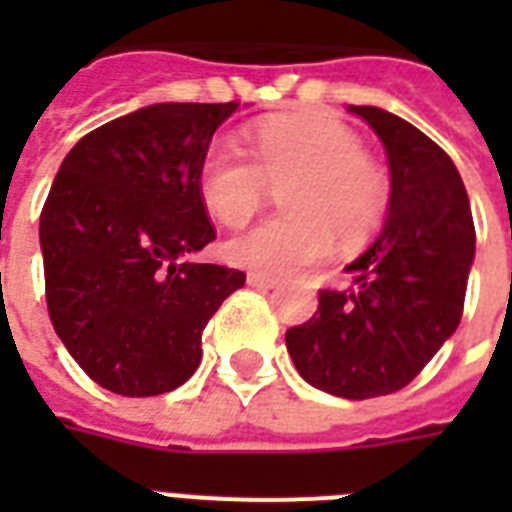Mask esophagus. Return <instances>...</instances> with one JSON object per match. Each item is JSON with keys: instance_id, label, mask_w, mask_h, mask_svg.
Segmentation results:
<instances>
[{"instance_id": "1", "label": "esophagus", "mask_w": 512, "mask_h": 512, "mask_svg": "<svg viewBox=\"0 0 512 512\" xmlns=\"http://www.w3.org/2000/svg\"><path fill=\"white\" fill-rule=\"evenodd\" d=\"M247 284L249 287H257V289H273L276 284H279V279H276V276H271V273L252 271V273H247Z\"/></svg>"}]
</instances>
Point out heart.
I'll return each mask as SVG.
<instances>
[{"label": "heart", "mask_w": 512, "mask_h": 512, "mask_svg": "<svg viewBox=\"0 0 512 512\" xmlns=\"http://www.w3.org/2000/svg\"><path fill=\"white\" fill-rule=\"evenodd\" d=\"M252 155L215 140L199 164V196L223 225L260 212L271 183H284L289 209L233 236L225 257L244 268L287 273L324 260L337 236L345 247L372 239L390 209L388 172L361 151V140L327 116H284L252 135Z\"/></svg>", "instance_id": "heart-1"}]
</instances>
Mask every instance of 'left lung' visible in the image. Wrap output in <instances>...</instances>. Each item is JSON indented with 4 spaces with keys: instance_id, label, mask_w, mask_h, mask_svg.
Masks as SVG:
<instances>
[{
    "instance_id": "1",
    "label": "left lung",
    "mask_w": 512,
    "mask_h": 512,
    "mask_svg": "<svg viewBox=\"0 0 512 512\" xmlns=\"http://www.w3.org/2000/svg\"><path fill=\"white\" fill-rule=\"evenodd\" d=\"M350 114L377 132L388 154V220L345 268L348 287L319 289V311L287 329V350L313 388L364 401L406 388L454 335L476 225L444 148L382 108L350 106Z\"/></svg>"
}]
</instances>
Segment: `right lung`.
Listing matches in <instances>:
<instances>
[{"label": "right lung", "mask_w": 512, "mask_h": 512, "mask_svg": "<svg viewBox=\"0 0 512 512\" xmlns=\"http://www.w3.org/2000/svg\"><path fill=\"white\" fill-rule=\"evenodd\" d=\"M231 103H156L87 132L39 217L44 297L68 353L100 388L159 396L201 361V332L247 273L183 263L215 239L199 164Z\"/></svg>", "instance_id": "right-lung-1"}]
</instances>
